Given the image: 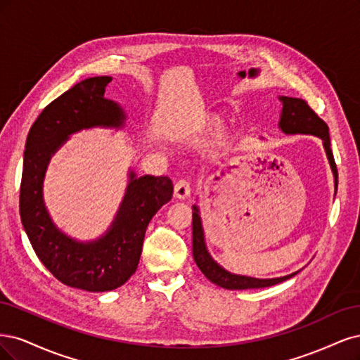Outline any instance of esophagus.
Wrapping results in <instances>:
<instances>
[{"instance_id":"obj_1","label":"esophagus","mask_w":360,"mask_h":360,"mask_svg":"<svg viewBox=\"0 0 360 360\" xmlns=\"http://www.w3.org/2000/svg\"><path fill=\"white\" fill-rule=\"evenodd\" d=\"M191 193V188H190V182L187 179H179L176 184H175V197L176 199H187V197L190 195Z\"/></svg>"}]
</instances>
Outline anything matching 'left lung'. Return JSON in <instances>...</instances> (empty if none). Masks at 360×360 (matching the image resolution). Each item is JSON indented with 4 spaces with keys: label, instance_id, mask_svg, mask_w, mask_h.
<instances>
[{
    "label": "left lung",
    "instance_id": "8db88e82",
    "mask_svg": "<svg viewBox=\"0 0 360 360\" xmlns=\"http://www.w3.org/2000/svg\"><path fill=\"white\" fill-rule=\"evenodd\" d=\"M283 103V110L280 117V129L285 134H312L317 136L323 141V146L326 149V155L330 163L333 176H335V188L338 187V170L333 160V154L330 149V137H329V127L324 122L319 115L312 110L308 103L302 98L293 97H280ZM193 257L195 264L207 280L214 284L227 288V290H245V288H263L280 284L288 278L295 276L297 272H293L280 278H268V280H260V278H251L245 275L230 274L224 268H221L206 250L205 236L202 221L199 215V207L193 206Z\"/></svg>",
    "mask_w": 360,
    "mask_h": 360
}]
</instances>
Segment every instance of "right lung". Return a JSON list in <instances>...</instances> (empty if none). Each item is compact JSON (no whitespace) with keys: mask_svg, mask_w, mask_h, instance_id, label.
I'll return each mask as SVG.
<instances>
[{"mask_svg":"<svg viewBox=\"0 0 360 360\" xmlns=\"http://www.w3.org/2000/svg\"><path fill=\"white\" fill-rule=\"evenodd\" d=\"M110 80L109 76L85 79L43 109L27 137L20 181V219L37 257L58 281L86 292H109L136 272L148 224L173 194L167 176L136 178L130 172L124 200L104 236L77 242L52 223L43 202L51 157L79 130L124 125L120 104L104 98Z\"/></svg>","mask_w":360,"mask_h":360,"instance_id":"1","label":"right lung"}]
</instances>
